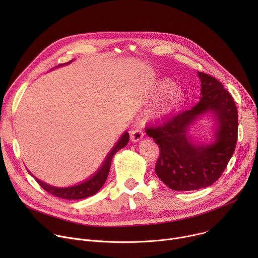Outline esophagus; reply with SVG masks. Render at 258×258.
Wrapping results in <instances>:
<instances>
[{
  "label": "esophagus",
  "mask_w": 258,
  "mask_h": 258,
  "mask_svg": "<svg viewBox=\"0 0 258 258\" xmlns=\"http://www.w3.org/2000/svg\"><path fill=\"white\" fill-rule=\"evenodd\" d=\"M143 136H144V131L142 128L138 127L131 133V140L133 142H138L143 138Z\"/></svg>",
  "instance_id": "obj_1"
}]
</instances>
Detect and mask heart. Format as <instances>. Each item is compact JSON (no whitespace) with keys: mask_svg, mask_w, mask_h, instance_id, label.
Returning <instances> with one entry per match:
<instances>
[{"mask_svg":"<svg viewBox=\"0 0 258 258\" xmlns=\"http://www.w3.org/2000/svg\"><path fill=\"white\" fill-rule=\"evenodd\" d=\"M170 84L165 81L162 83V85L160 86L161 89H164V88H167ZM181 92L179 90H174L172 92H170L166 98L162 101V103L159 105V107L157 108V111L155 112L156 114H165L169 111H171V110L177 105V103L180 101L181 99Z\"/></svg>","mask_w":258,"mask_h":258,"instance_id":"b5f03b06","label":"heart"}]
</instances>
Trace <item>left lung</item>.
I'll list each match as a JSON object with an SVG mask.
<instances>
[{
    "label": "left lung",
    "mask_w": 258,
    "mask_h": 258,
    "mask_svg": "<svg viewBox=\"0 0 258 258\" xmlns=\"http://www.w3.org/2000/svg\"><path fill=\"white\" fill-rule=\"evenodd\" d=\"M201 99L190 110L178 112L146 134L158 145L160 155L155 165L158 177L174 191H194L211 186L226 169L238 139V111L223 84L204 72ZM211 112L218 122L215 141L197 145L188 136L189 125L200 115Z\"/></svg>",
    "instance_id": "1"
}]
</instances>
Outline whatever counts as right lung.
Masks as SVG:
<instances>
[{
    "instance_id": "right-lung-1",
    "label": "right lung",
    "mask_w": 258,
    "mask_h": 258,
    "mask_svg": "<svg viewBox=\"0 0 258 258\" xmlns=\"http://www.w3.org/2000/svg\"><path fill=\"white\" fill-rule=\"evenodd\" d=\"M70 62L71 61L64 63V64H59L58 66L65 65ZM128 139H130L128 133H124L121 136V138L119 139V141L117 142V144L114 146V148L111 150V152L109 153V155L107 156L105 161L102 163L99 170L93 176H91L89 179L80 183V185L68 187V188H57V187L48 185V183L42 181L41 179L36 178L33 174H31V172H29V171L28 172L31 174V176H33V178L36 180V182H38L45 191H47L49 194H51L55 197H59L62 199H67V200H78V199H84V198L93 196L103 187V185L105 183L108 173H109V170H110V166H111L112 157L114 156V154L117 151H119L121 148H123V147L126 146V144L128 143Z\"/></svg>"
}]
</instances>
